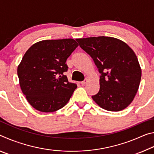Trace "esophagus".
<instances>
[{"mask_svg":"<svg viewBox=\"0 0 154 154\" xmlns=\"http://www.w3.org/2000/svg\"><path fill=\"white\" fill-rule=\"evenodd\" d=\"M87 81L86 80H84V81H82V82H81V84L82 85H85V83H86Z\"/></svg>","mask_w":154,"mask_h":154,"instance_id":"1","label":"esophagus"}]
</instances>
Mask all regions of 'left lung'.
<instances>
[{
	"label": "left lung",
	"instance_id": "1",
	"mask_svg": "<svg viewBox=\"0 0 154 154\" xmlns=\"http://www.w3.org/2000/svg\"><path fill=\"white\" fill-rule=\"evenodd\" d=\"M80 48L97 67L100 90L92 98L105 110L126 108L139 87L141 70L133 50L123 41L109 36L77 38Z\"/></svg>",
	"mask_w": 154,
	"mask_h": 154
}]
</instances>
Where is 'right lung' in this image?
I'll return each instance as SVG.
<instances>
[{"mask_svg": "<svg viewBox=\"0 0 154 154\" xmlns=\"http://www.w3.org/2000/svg\"><path fill=\"white\" fill-rule=\"evenodd\" d=\"M78 46L72 38L45 40L34 44L17 67L20 85L28 103L49 113L66 105L77 84L68 81L67 58Z\"/></svg>", "mask_w": 154, "mask_h": 154, "instance_id": "obj_1", "label": "right lung"}]
</instances>
